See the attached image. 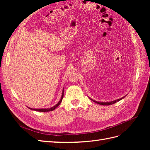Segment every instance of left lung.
<instances>
[{"instance_id": "obj_1", "label": "left lung", "mask_w": 150, "mask_h": 150, "mask_svg": "<svg viewBox=\"0 0 150 150\" xmlns=\"http://www.w3.org/2000/svg\"><path fill=\"white\" fill-rule=\"evenodd\" d=\"M125 96H124V97H122V98H120V99H117V100H115V101H111V102H107V103H102V102H98V101H94V100H93V99H91V100H93L94 102H95L96 103H98V104H100V105H104V106H108V105H111V104H115V103H117V102H118L119 101H120V100H121L122 99H123L124 98H125Z\"/></svg>"}]
</instances>
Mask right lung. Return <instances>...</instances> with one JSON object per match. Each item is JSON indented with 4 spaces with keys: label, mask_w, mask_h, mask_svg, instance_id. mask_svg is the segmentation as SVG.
<instances>
[{
    "label": "right lung",
    "mask_w": 150,
    "mask_h": 150,
    "mask_svg": "<svg viewBox=\"0 0 150 150\" xmlns=\"http://www.w3.org/2000/svg\"><path fill=\"white\" fill-rule=\"evenodd\" d=\"M63 96H64V89H63L62 90V96H61V98L60 99V101H59L57 103V104H56L55 106H54L52 108H47V109H33V108H29V109H30V110H34V111H40V112H47V111H53L55 110V109L59 105V104H61L62 100V98H63Z\"/></svg>",
    "instance_id": "1"
}]
</instances>
